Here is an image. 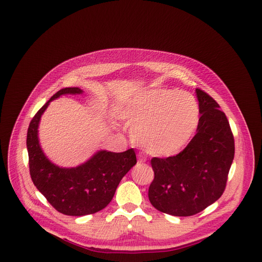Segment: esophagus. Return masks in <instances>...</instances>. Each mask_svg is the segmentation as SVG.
<instances>
[{
    "instance_id": "obj_1",
    "label": "esophagus",
    "mask_w": 262,
    "mask_h": 262,
    "mask_svg": "<svg viewBox=\"0 0 262 262\" xmlns=\"http://www.w3.org/2000/svg\"><path fill=\"white\" fill-rule=\"evenodd\" d=\"M145 162V158L144 157H139V161L138 164H143Z\"/></svg>"
}]
</instances>
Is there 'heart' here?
Here are the masks:
<instances>
[{
  "label": "heart",
  "instance_id": "heart-1",
  "mask_svg": "<svg viewBox=\"0 0 262 262\" xmlns=\"http://www.w3.org/2000/svg\"><path fill=\"white\" fill-rule=\"evenodd\" d=\"M134 141L153 156L178 153L199 123V105L191 94L154 90L139 94L120 112Z\"/></svg>",
  "mask_w": 262,
  "mask_h": 262
}]
</instances>
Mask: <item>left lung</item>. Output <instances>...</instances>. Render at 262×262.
<instances>
[{
  "label": "left lung",
  "mask_w": 262,
  "mask_h": 262,
  "mask_svg": "<svg viewBox=\"0 0 262 262\" xmlns=\"http://www.w3.org/2000/svg\"><path fill=\"white\" fill-rule=\"evenodd\" d=\"M201 115L196 133L175 156L153 157L148 188L153 207L173 216H191L223 194L234 160V137L217 102L196 89Z\"/></svg>",
  "instance_id": "obj_1"
}]
</instances>
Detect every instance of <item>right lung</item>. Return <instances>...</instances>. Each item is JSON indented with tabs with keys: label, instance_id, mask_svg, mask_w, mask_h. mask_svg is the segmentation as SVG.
<instances>
[{
	"label": "right lung",
	"instance_id": "add662e5",
	"mask_svg": "<svg viewBox=\"0 0 262 262\" xmlns=\"http://www.w3.org/2000/svg\"><path fill=\"white\" fill-rule=\"evenodd\" d=\"M78 87H67L55 93L31 119L27 131L29 172L34 185L58 212L71 216L94 214L113 200L123 176L137 164L133 148L122 153L98 150L76 167H60L51 163L39 144L38 126L50 101L61 95L82 94Z\"/></svg>",
	"mask_w": 262,
	"mask_h": 262
}]
</instances>
